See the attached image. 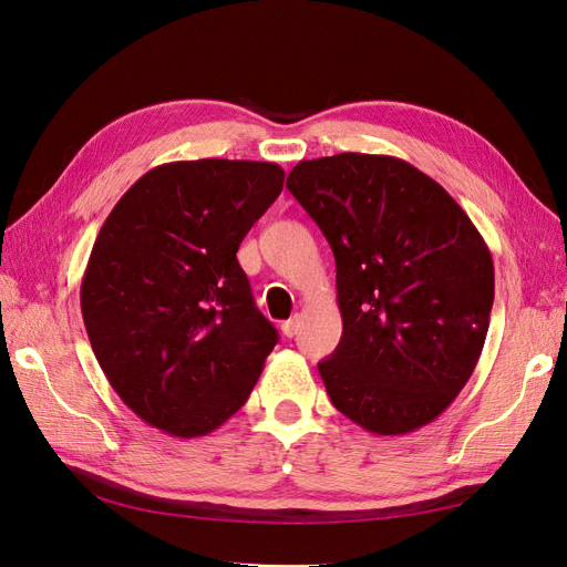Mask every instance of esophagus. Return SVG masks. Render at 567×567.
Listing matches in <instances>:
<instances>
[{"mask_svg":"<svg viewBox=\"0 0 567 567\" xmlns=\"http://www.w3.org/2000/svg\"><path fill=\"white\" fill-rule=\"evenodd\" d=\"M298 329H300V317H293V319H288V321L281 323V333L286 338H293L298 333Z\"/></svg>","mask_w":567,"mask_h":567,"instance_id":"34e87169","label":"esophagus"}]
</instances>
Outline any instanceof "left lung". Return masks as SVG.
Listing matches in <instances>:
<instances>
[{
    "label": "left lung",
    "mask_w": 567,
    "mask_h": 567,
    "mask_svg": "<svg viewBox=\"0 0 567 567\" xmlns=\"http://www.w3.org/2000/svg\"><path fill=\"white\" fill-rule=\"evenodd\" d=\"M286 186L336 257L342 336L319 362L326 392L373 435L414 433L456 400L483 352L494 302L485 238L402 158L300 161Z\"/></svg>",
    "instance_id": "1"
}]
</instances>
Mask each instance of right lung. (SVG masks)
<instances>
[{"label":"right lung","mask_w":567,"mask_h":567,"mask_svg":"<svg viewBox=\"0 0 567 567\" xmlns=\"http://www.w3.org/2000/svg\"><path fill=\"white\" fill-rule=\"evenodd\" d=\"M284 177L277 163H165L99 229L80 286L84 329L117 398L167 435L231 419L277 346L236 250Z\"/></svg>","instance_id":"1"}]
</instances>
